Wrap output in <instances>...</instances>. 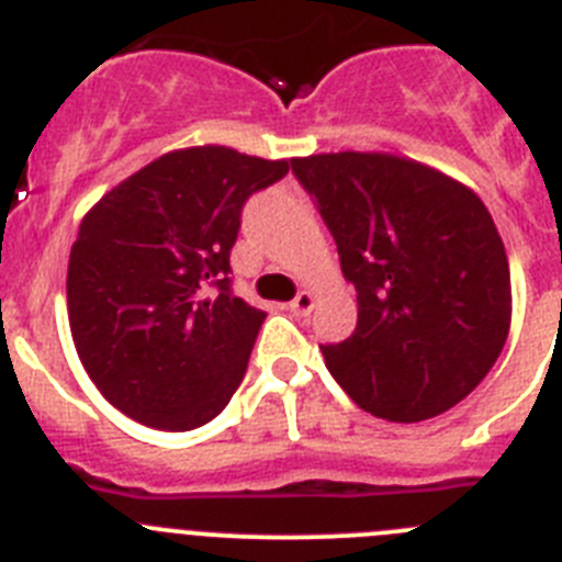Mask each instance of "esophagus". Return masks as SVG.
<instances>
[{"label": "esophagus", "instance_id": "34e87169", "mask_svg": "<svg viewBox=\"0 0 562 562\" xmlns=\"http://www.w3.org/2000/svg\"><path fill=\"white\" fill-rule=\"evenodd\" d=\"M290 310L295 312V315H310V312L315 310V295H312L310 290H301L295 295V301L290 304Z\"/></svg>", "mask_w": 562, "mask_h": 562}]
</instances>
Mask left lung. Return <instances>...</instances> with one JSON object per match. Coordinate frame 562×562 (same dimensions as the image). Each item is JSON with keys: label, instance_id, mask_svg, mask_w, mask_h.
Listing matches in <instances>:
<instances>
[{"label": "left lung", "instance_id": "obj_1", "mask_svg": "<svg viewBox=\"0 0 562 562\" xmlns=\"http://www.w3.org/2000/svg\"><path fill=\"white\" fill-rule=\"evenodd\" d=\"M357 290V329L321 346L362 411L422 422L486 376L513 321L509 261L493 216L467 186L382 151L292 160Z\"/></svg>", "mask_w": 562, "mask_h": 562}]
</instances>
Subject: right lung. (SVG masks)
<instances>
[{"instance_id": "obj_1", "label": "right lung", "mask_w": 562, "mask_h": 562, "mask_svg": "<svg viewBox=\"0 0 562 562\" xmlns=\"http://www.w3.org/2000/svg\"><path fill=\"white\" fill-rule=\"evenodd\" d=\"M290 171L227 146L168 151L103 193L69 250L67 312L89 380L134 422L222 414L265 312L231 292L247 196Z\"/></svg>"}]
</instances>
